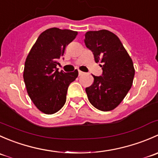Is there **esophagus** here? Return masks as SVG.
I'll list each match as a JSON object with an SVG mask.
<instances>
[{
    "instance_id": "obj_1",
    "label": "esophagus",
    "mask_w": 158,
    "mask_h": 158,
    "mask_svg": "<svg viewBox=\"0 0 158 158\" xmlns=\"http://www.w3.org/2000/svg\"><path fill=\"white\" fill-rule=\"evenodd\" d=\"M83 74H85V73H83V72L79 70V76H82V75H83Z\"/></svg>"
}]
</instances>
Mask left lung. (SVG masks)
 I'll use <instances>...</instances> for the list:
<instances>
[{
	"instance_id": "obj_1",
	"label": "left lung",
	"mask_w": 158,
	"mask_h": 158,
	"mask_svg": "<svg viewBox=\"0 0 158 158\" xmlns=\"http://www.w3.org/2000/svg\"><path fill=\"white\" fill-rule=\"evenodd\" d=\"M85 46L92 50L95 63H100L101 76L92 75L94 82L85 88L89 101L103 111L115 109L126 96L133 83L135 68L131 58L119 38L107 30L88 31Z\"/></svg>"
}]
</instances>
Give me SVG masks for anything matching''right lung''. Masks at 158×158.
I'll return each instance as SVG.
<instances>
[{
    "instance_id": "obj_1",
    "label": "right lung",
    "mask_w": 158,
    "mask_h": 158,
    "mask_svg": "<svg viewBox=\"0 0 158 158\" xmlns=\"http://www.w3.org/2000/svg\"><path fill=\"white\" fill-rule=\"evenodd\" d=\"M77 31L49 28L43 32L30 49L25 61L23 80L28 95L36 108L47 114L57 112L66 103L69 84L78 76L58 71V60Z\"/></svg>"
}]
</instances>
